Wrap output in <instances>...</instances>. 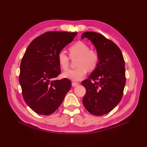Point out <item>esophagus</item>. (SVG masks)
<instances>
[{"label":"esophagus","mask_w":147,"mask_h":147,"mask_svg":"<svg viewBox=\"0 0 147 147\" xmlns=\"http://www.w3.org/2000/svg\"><path fill=\"white\" fill-rule=\"evenodd\" d=\"M79 85H80V83H76V82H73V83H72V86H73V87L76 86H78Z\"/></svg>","instance_id":"1"}]
</instances>
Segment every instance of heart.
Returning a JSON list of instances; mask_svg holds the SVG:
<instances>
[{"mask_svg": "<svg viewBox=\"0 0 147 147\" xmlns=\"http://www.w3.org/2000/svg\"><path fill=\"white\" fill-rule=\"evenodd\" d=\"M69 51L71 57L78 56L76 62L78 67L65 71L63 76L65 78L73 81H80L86 75L88 69L89 70H93L97 66L99 61L98 53L95 50L90 49L89 46L86 43L82 41L76 42L69 47ZM57 61L59 64L64 70L67 69L69 59L64 51L59 52Z\"/></svg>", "mask_w": 147, "mask_h": 147, "instance_id": "1", "label": "heart"}]
</instances>
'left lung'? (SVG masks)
Segmentation results:
<instances>
[{
	"mask_svg": "<svg viewBox=\"0 0 147 147\" xmlns=\"http://www.w3.org/2000/svg\"><path fill=\"white\" fill-rule=\"evenodd\" d=\"M84 38L95 46L99 61L88 78L82 82L86 88L83 104L90 113L102 115L116 107L123 96L126 84L124 60L119 48L101 34L85 32L82 35Z\"/></svg>",
	"mask_w": 147,
	"mask_h": 147,
	"instance_id": "1",
	"label": "left lung"
}]
</instances>
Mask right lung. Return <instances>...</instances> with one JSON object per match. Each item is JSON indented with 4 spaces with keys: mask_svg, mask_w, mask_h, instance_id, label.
Returning a JSON list of instances; mask_svg holds the SVG:
<instances>
[{
    "mask_svg": "<svg viewBox=\"0 0 147 147\" xmlns=\"http://www.w3.org/2000/svg\"><path fill=\"white\" fill-rule=\"evenodd\" d=\"M77 34L46 32L34 39L28 47L21 62L19 81L24 101L36 113L52 114L69 91L70 80H55L61 74L57 55Z\"/></svg>",
    "mask_w": 147,
    "mask_h": 147,
    "instance_id": "1",
    "label": "right lung"
}]
</instances>
